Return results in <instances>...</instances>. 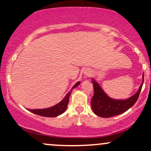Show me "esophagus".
<instances>
[{"label":"esophagus","instance_id":"1","mask_svg":"<svg viewBox=\"0 0 151 151\" xmlns=\"http://www.w3.org/2000/svg\"><path fill=\"white\" fill-rule=\"evenodd\" d=\"M84 73H85L86 75L90 76L91 74V71L90 70H86L84 71Z\"/></svg>","mask_w":151,"mask_h":151}]
</instances>
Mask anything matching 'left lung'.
<instances>
[{
  "instance_id": "left-lung-1",
  "label": "left lung",
  "mask_w": 151,
  "mask_h": 151,
  "mask_svg": "<svg viewBox=\"0 0 151 151\" xmlns=\"http://www.w3.org/2000/svg\"><path fill=\"white\" fill-rule=\"evenodd\" d=\"M92 80L94 95L91 99V107L93 112L100 117L109 118L124 113L136 103L144 83V74L143 81L138 91L127 100H115L109 98L103 91L98 82L93 79Z\"/></svg>"
}]
</instances>
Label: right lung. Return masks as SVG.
<instances>
[{"instance_id": "1", "label": "right lung", "mask_w": 151, "mask_h": 151, "mask_svg": "<svg viewBox=\"0 0 151 151\" xmlns=\"http://www.w3.org/2000/svg\"><path fill=\"white\" fill-rule=\"evenodd\" d=\"M80 84V81H78L75 85L72 87L71 91L65 95V97L63 98L61 102H60L58 104H56L53 106H51L50 108L47 109H28L30 111H31L32 113L37 114V115L41 116H45V117H56L63 113H64L65 111L67 106H68V102H69V97L72 89H74V88L77 87Z\"/></svg>"}]
</instances>
